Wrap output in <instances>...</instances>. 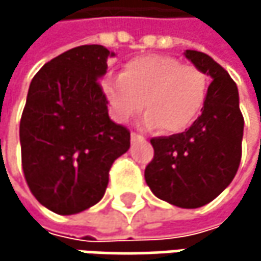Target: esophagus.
Listing matches in <instances>:
<instances>
[{
	"label": "esophagus",
	"mask_w": 261,
	"mask_h": 261,
	"mask_svg": "<svg viewBox=\"0 0 261 261\" xmlns=\"http://www.w3.org/2000/svg\"><path fill=\"white\" fill-rule=\"evenodd\" d=\"M145 137L137 134V133H131V142H137V140H143Z\"/></svg>",
	"instance_id": "esophagus-1"
}]
</instances>
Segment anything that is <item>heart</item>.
Here are the masks:
<instances>
[{"mask_svg":"<svg viewBox=\"0 0 261 261\" xmlns=\"http://www.w3.org/2000/svg\"><path fill=\"white\" fill-rule=\"evenodd\" d=\"M208 90L207 75L180 60L146 54L131 59L119 77L102 83L104 96L116 121L125 124L145 102L143 124L166 133L186 130L199 116Z\"/></svg>","mask_w":261,"mask_h":261,"instance_id":"heart-1","label":"heart"}]
</instances>
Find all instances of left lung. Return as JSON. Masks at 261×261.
Wrapping results in <instances>:
<instances>
[{"instance_id": "left-lung-1", "label": "left lung", "mask_w": 261, "mask_h": 261, "mask_svg": "<svg viewBox=\"0 0 261 261\" xmlns=\"http://www.w3.org/2000/svg\"><path fill=\"white\" fill-rule=\"evenodd\" d=\"M184 56L212 77L205 104L186 131L151 139L154 159L145 169V181L157 198L198 208L234 178L242 159L243 116L230 74L204 53L186 49Z\"/></svg>"}]
</instances>
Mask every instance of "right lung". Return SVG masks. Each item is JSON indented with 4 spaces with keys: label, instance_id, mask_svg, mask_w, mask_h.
Wrapping results in <instances>:
<instances>
[{
    "label": "right lung",
    "instance_id": "1",
    "mask_svg": "<svg viewBox=\"0 0 261 261\" xmlns=\"http://www.w3.org/2000/svg\"><path fill=\"white\" fill-rule=\"evenodd\" d=\"M112 56L102 45H81L31 80L19 125L22 169L34 198L57 215L101 201L113 162L130 148V131L109 118L99 84Z\"/></svg>",
    "mask_w": 261,
    "mask_h": 261
}]
</instances>
